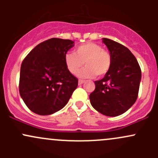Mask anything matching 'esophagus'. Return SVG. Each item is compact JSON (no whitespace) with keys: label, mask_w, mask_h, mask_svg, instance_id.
Returning <instances> with one entry per match:
<instances>
[{"label":"esophagus","mask_w":158,"mask_h":158,"mask_svg":"<svg viewBox=\"0 0 158 158\" xmlns=\"http://www.w3.org/2000/svg\"><path fill=\"white\" fill-rule=\"evenodd\" d=\"M84 82H85V81L84 80H79V85H82V84H83L84 83Z\"/></svg>","instance_id":"1"}]
</instances>
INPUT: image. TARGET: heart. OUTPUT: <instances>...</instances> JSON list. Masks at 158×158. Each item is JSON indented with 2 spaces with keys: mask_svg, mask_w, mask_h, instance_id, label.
<instances>
[{
  "mask_svg": "<svg viewBox=\"0 0 158 158\" xmlns=\"http://www.w3.org/2000/svg\"><path fill=\"white\" fill-rule=\"evenodd\" d=\"M66 68L73 75H77L83 64L85 67L79 73L80 78H92L96 75L102 76L109 72L111 64L109 52L95 43L82 44L73 52H67L64 57Z\"/></svg>",
  "mask_w": 158,
  "mask_h": 158,
  "instance_id": "heart-1",
  "label": "heart"
}]
</instances>
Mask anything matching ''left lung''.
Masks as SVG:
<instances>
[{
	"label": "left lung",
	"mask_w": 158,
	"mask_h": 158,
	"mask_svg": "<svg viewBox=\"0 0 158 158\" xmlns=\"http://www.w3.org/2000/svg\"><path fill=\"white\" fill-rule=\"evenodd\" d=\"M102 42L111 55V67L103 79L95 81V89L89 99L98 112L115 117L128 111L136 102L141 71L127 47L107 38H102Z\"/></svg>",
	"instance_id": "8db88e82"
}]
</instances>
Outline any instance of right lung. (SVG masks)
I'll return each instance as SVG.
<instances>
[{"mask_svg": "<svg viewBox=\"0 0 158 158\" xmlns=\"http://www.w3.org/2000/svg\"><path fill=\"white\" fill-rule=\"evenodd\" d=\"M74 41L52 38L40 43L23 60L19 91L30 111L40 115L63 109L77 88L78 79L69 73L64 57Z\"/></svg>", "mask_w": 158, "mask_h": 158, "instance_id": "add662e5", "label": "right lung"}]
</instances>
